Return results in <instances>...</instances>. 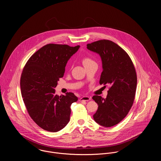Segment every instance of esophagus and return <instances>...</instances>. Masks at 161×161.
<instances>
[{
	"mask_svg": "<svg viewBox=\"0 0 161 161\" xmlns=\"http://www.w3.org/2000/svg\"><path fill=\"white\" fill-rule=\"evenodd\" d=\"M91 99V98L90 97H88V96H83V97H82L80 99H79V100L80 101V102H82V101H89V100H90Z\"/></svg>",
	"mask_w": 161,
	"mask_h": 161,
	"instance_id": "34e87169",
	"label": "esophagus"
}]
</instances>
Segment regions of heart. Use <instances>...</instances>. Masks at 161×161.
<instances>
[{
    "instance_id": "obj_1",
    "label": "heart",
    "mask_w": 161,
    "mask_h": 161,
    "mask_svg": "<svg viewBox=\"0 0 161 161\" xmlns=\"http://www.w3.org/2000/svg\"><path fill=\"white\" fill-rule=\"evenodd\" d=\"M82 62L83 65L85 66H86V65H87V64H90V63H93L94 61H93L92 59H91V58H89V57L85 56V57H84V58H82Z\"/></svg>"
}]
</instances>
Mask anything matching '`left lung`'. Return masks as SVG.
<instances>
[{
    "label": "left lung",
    "mask_w": 161,
    "mask_h": 161,
    "mask_svg": "<svg viewBox=\"0 0 161 161\" xmlns=\"http://www.w3.org/2000/svg\"><path fill=\"white\" fill-rule=\"evenodd\" d=\"M87 46L102 58L100 84L110 85L106 98L92 97L98 105L93 119L104 127H111L125 118L133 104L137 86L136 70L128 53L110 40H98Z\"/></svg>",
    "instance_id": "left-lung-1"
}]
</instances>
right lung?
Segmentation results:
<instances>
[{"instance_id":"1","label":"right lung","mask_w":161,"mask_h":161,"mask_svg":"<svg viewBox=\"0 0 161 161\" xmlns=\"http://www.w3.org/2000/svg\"><path fill=\"white\" fill-rule=\"evenodd\" d=\"M80 46L47 44L35 52L23 68L20 89L27 112L42 129L57 132L69 123L70 105L78 98L72 92L60 97L54 88L71 56Z\"/></svg>"}]
</instances>
